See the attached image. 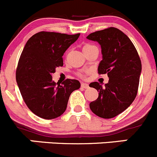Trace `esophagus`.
I'll use <instances>...</instances> for the list:
<instances>
[{"label": "esophagus", "instance_id": "esophagus-1", "mask_svg": "<svg viewBox=\"0 0 157 157\" xmlns=\"http://www.w3.org/2000/svg\"><path fill=\"white\" fill-rule=\"evenodd\" d=\"M81 86L82 87V88H88V85L87 83H84V82H82V83H81Z\"/></svg>", "mask_w": 157, "mask_h": 157}]
</instances>
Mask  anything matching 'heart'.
<instances>
[{
    "label": "heart",
    "mask_w": 157,
    "mask_h": 157,
    "mask_svg": "<svg viewBox=\"0 0 157 157\" xmlns=\"http://www.w3.org/2000/svg\"><path fill=\"white\" fill-rule=\"evenodd\" d=\"M94 47H96V46H93V45H91V44H85L83 46V48H82V49H83L84 52H86V51L89 50V49H92V48ZM88 71H84V72H78V73H77V75H78V77H80V78H85V75H86V74L88 73Z\"/></svg>",
    "instance_id": "b5f03b06"
}]
</instances>
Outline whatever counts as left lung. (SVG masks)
<instances>
[{
    "mask_svg": "<svg viewBox=\"0 0 157 157\" xmlns=\"http://www.w3.org/2000/svg\"><path fill=\"white\" fill-rule=\"evenodd\" d=\"M87 39L101 45L102 60L98 71L109 78L104 88L98 82L89 85L99 92L98 98L90 103V109L102 118H112L125 111L136 98L142 69L140 59L128 36L115 27L96 31Z\"/></svg>",
    "mask_w": 157,
    "mask_h": 157,
    "instance_id": "8db88e82",
    "label": "left lung"
}]
</instances>
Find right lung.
<instances>
[{"mask_svg": "<svg viewBox=\"0 0 157 157\" xmlns=\"http://www.w3.org/2000/svg\"><path fill=\"white\" fill-rule=\"evenodd\" d=\"M80 33L69 35L41 31L26 42L16 70V80L24 102L33 114L51 120L63 114L71 93L80 82L67 78L56 83L52 74L63 66V56Z\"/></svg>", "mask_w": 157, "mask_h": 157, "instance_id": "1", "label": "right lung"}]
</instances>
